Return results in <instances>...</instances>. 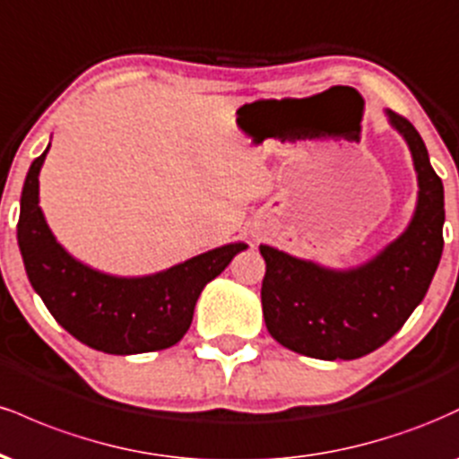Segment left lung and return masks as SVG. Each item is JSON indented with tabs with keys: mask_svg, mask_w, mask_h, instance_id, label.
Wrapping results in <instances>:
<instances>
[{
	"mask_svg": "<svg viewBox=\"0 0 459 459\" xmlns=\"http://www.w3.org/2000/svg\"><path fill=\"white\" fill-rule=\"evenodd\" d=\"M408 144L416 207L403 233L354 267H328L261 244L263 317L278 343L319 360H354L397 334L423 302L442 256L445 187L412 123L384 109Z\"/></svg>",
	"mask_w": 459,
	"mask_h": 459,
	"instance_id": "left-lung-1",
	"label": "left lung"
}]
</instances>
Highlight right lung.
<instances>
[{
	"label": "right lung",
	"instance_id": "add662e5",
	"mask_svg": "<svg viewBox=\"0 0 459 459\" xmlns=\"http://www.w3.org/2000/svg\"><path fill=\"white\" fill-rule=\"evenodd\" d=\"M49 146L31 161L17 224L19 250L34 291L62 328L97 351L131 356L178 343L192 325L203 289L247 244L213 247L146 276L94 270L66 252L39 207V177Z\"/></svg>",
	"mask_w": 459,
	"mask_h": 459
}]
</instances>
